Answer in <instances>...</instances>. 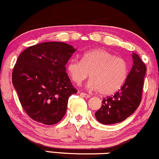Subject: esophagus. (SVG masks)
Instances as JSON below:
<instances>
[{"mask_svg": "<svg viewBox=\"0 0 159 159\" xmlns=\"http://www.w3.org/2000/svg\"><path fill=\"white\" fill-rule=\"evenodd\" d=\"M80 95L82 96V97H86V98H89L91 96L89 94H88V93H83V92H82V93H80Z\"/></svg>", "mask_w": 159, "mask_h": 159, "instance_id": "34e87169", "label": "esophagus"}]
</instances>
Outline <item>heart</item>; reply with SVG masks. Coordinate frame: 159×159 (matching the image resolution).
I'll list each match as a JSON object with an SVG mask.
<instances>
[{
	"mask_svg": "<svg viewBox=\"0 0 159 159\" xmlns=\"http://www.w3.org/2000/svg\"><path fill=\"white\" fill-rule=\"evenodd\" d=\"M66 70L76 85L81 84L89 75L91 79L87 84L88 89L108 95L124 85L129 75V64L124 58L97 48L84 53L81 61L70 60L66 65Z\"/></svg>",
	"mask_w": 159,
	"mask_h": 159,
	"instance_id": "obj_1",
	"label": "heart"
}]
</instances>
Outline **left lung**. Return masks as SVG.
Returning <instances> with one entry per match:
<instances>
[{
    "label": "left lung",
    "mask_w": 159,
    "mask_h": 159,
    "mask_svg": "<svg viewBox=\"0 0 159 159\" xmlns=\"http://www.w3.org/2000/svg\"><path fill=\"white\" fill-rule=\"evenodd\" d=\"M134 66L124 85L114 95L104 98L102 105L95 116L103 125L121 122L135 112L139 106L147 68L136 53H133Z\"/></svg>",
    "instance_id": "obj_1"
}]
</instances>
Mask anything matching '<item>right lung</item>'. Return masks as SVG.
Segmentation results:
<instances>
[{
	"label": "right lung",
	"instance_id": "obj_1",
	"mask_svg": "<svg viewBox=\"0 0 159 159\" xmlns=\"http://www.w3.org/2000/svg\"><path fill=\"white\" fill-rule=\"evenodd\" d=\"M62 42L29 46L20 54L12 70V84L23 109L33 120L46 125L63 118L68 98L77 91L66 65L75 52Z\"/></svg>",
	"mask_w": 159,
	"mask_h": 159
}]
</instances>
